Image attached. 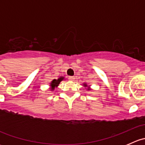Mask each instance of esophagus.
I'll return each instance as SVG.
<instances>
[{"instance_id":"1","label":"esophagus","mask_w":145,"mask_h":145,"mask_svg":"<svg viewBox=\"0 0 145 145\" xmlns=\"http://www.w3.org/2000/svg\"><path fill=\"white\" fill-rule=\"evenodd\" d=\"M69 79L71 81H75V77L74 76H69Z\"/></svg>"}]
</instances>
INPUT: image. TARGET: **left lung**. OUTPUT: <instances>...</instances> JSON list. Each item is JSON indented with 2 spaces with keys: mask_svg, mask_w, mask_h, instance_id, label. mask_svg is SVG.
I'll use <instances>...</instances> for the list:
<instances>
[{
  "mask_svg": "<svg viewBox=\"0 0 145 145\" xmlns=\"http://www.w3.org/2000/svg\"><path fill=\"white\" fill-rule=\"evenodd\" d=\"M83 86H84V87H87V86H88V85H87V84H86V83H84V84H83ZM87 90H90V87H88V89H87Z\"/></svg>",
  "mask_w": 145,
  "mask_h": 145,
  "instance_id": "left-lung-1",
  "label": "left lung"
}]
</instances>
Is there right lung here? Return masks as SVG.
I'll use <instances>...</instances> for the list:
<instances>
[{
  "label": "right lung",
  "mask_w": 145,
  "mask_h": 145,
  "mask_svg": "<svg viewBox=\"0 0 145 145\" xmlns=\"http://www.w3.org/2000/svg\"><path fill=\"white\" fill-rule=\"evenodd\" d=\"M64 78L63 76H60L59 78H58V79L52 80V81H51V83H50V84L51 90H54V89H55V88H57L58 86H59V83H60V82L62 81H63Z\"/></svg>",
  "instance_id": "add662e5"
}]
</instances>
